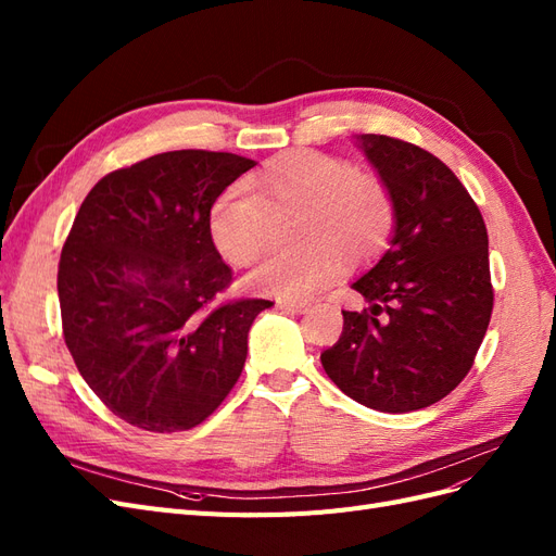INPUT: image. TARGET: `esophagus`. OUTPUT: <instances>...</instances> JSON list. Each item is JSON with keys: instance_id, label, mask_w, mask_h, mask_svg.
I'll use <instances>...</instances> for the list:
<instances>
[{"instance_id": "esophagus-1", "label": "esophagus", "mask_w": 556, "mask_h": 556, "mask_svg": "<svg viewBox=\"0 0 556 556\" xmlns=\"http://www.w3.org/2000/svg\"><path fill=\"white\" fill-rule=\"evenodd\" d=\"M280 308L299 315V313H306L311 308V304L308 301H280Z\"/></svg>"}]
</instances>
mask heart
<instances>
[{
    "label": "heart",
    "instance_id": "heart-1",
    "mask_svg": "<svg viewBox=\"0 0 556 556\" xmlns=\"http://www.w3.org/2000/svg\"><path fill=\"white\" fill-rule=\"evenodd\" d=\"M296 217V252L264 262L252 282L280 299H306L350 264L376 260L392 239L396 201L380 176L362 174L348 160L301 150L268 160L215 201L208 217L211 241L239 268L255 266L276 239V223Z\"/></svg>",
    "mask_w": 556,
    "mask_h": 556
}]
</instances>
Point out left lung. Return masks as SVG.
<instances>
[{"label": "left lung", "mask_w": 556, "mask_h": 556, "mask_svg": "<svg viewBox=\"0 0 556 556\" xmlns=\"http://www.w3.org/2000/svg\"><path fill=\"white\" fill-rule=\"evenodd\" d=\"M366 157L396 201L392 248L355 288L343 333L319 359L341 392L380 413H410L447 396L470 371L490 327L494 285L482 213L429 150L362 134Z\"/></svg>", "instance_id": "1"}]
</instances>
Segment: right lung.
Returning a JSON list of instances; mask_svg holds the SVG:
<instances>
[{
  "instance_id": "right-lung-1",
  "label": "right lung",
  "mask_w": 556,
  "mask_h": 556,
  "mask_svg": "<svg viewBox=\"0 0 556 556\" xmlns=\"http://www.w3.org/2000/svg\"><path fill=\"white\" fill-rule=\"evenodd\" d=\"M255 162L172 150L99 180L58 266L62 333L104 406L143 431H188L237 384L252 319L274 301L225 296L215 199Z\"/></svg>"
}]
</instances>
